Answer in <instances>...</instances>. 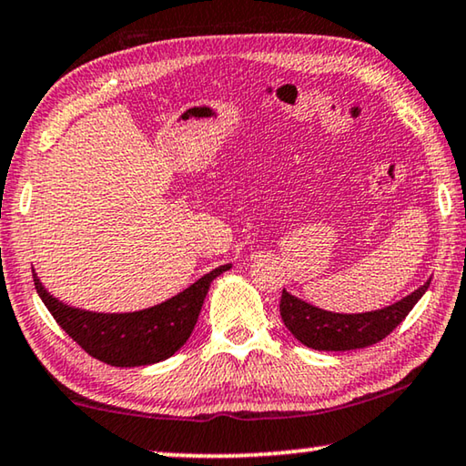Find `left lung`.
<instances>
[{
    "label": "left lung",
    "mask_w": 466,
    "mask_h": 466,
    "mask_svg": "<svg viewBox=\"0 0 466 466\" xmlns=\"http://www.w3.org/2000/svg\"><path fill=\"white\" fill-rule=\"evenodd\" d=\"M429 282L416 289L412 295L389 305L385 309L368 314H332L314 305L297 299L282 290L280 316L297 341L318 351H347L370 347L383 339L410 314L416 301L425 295Z\"/></svg>",
    "instance_id": "left-lung-1"
}]
</instances>
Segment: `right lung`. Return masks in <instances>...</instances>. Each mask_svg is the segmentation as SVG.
I'll return each mask as SVG.
<instances>
[{"label": "right lung", "instance_id": "add662e5", "mask_svg": "<svg viewBox=\"0 0 466 466\" xmlns=\"http://www.w3.org/2000/svg\"><path fill=\"white\" fill-rule=\"evenodd\" d=\"M232 266H219L184 290L150 309L134 314H94L54 299L33 274L35 289L60 329L89 356L110 366H146L173 356L192 335L213 278Z\"/></svg>", "mask_w": 466, "mask_h": 466}]
</instances>
